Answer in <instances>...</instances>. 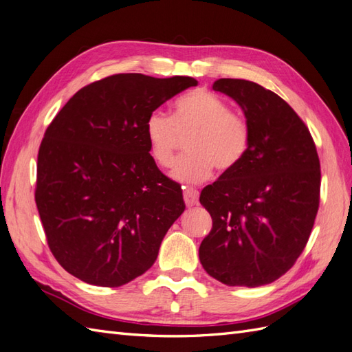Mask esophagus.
I'll use <instances>...</instances> for the list:
<instances>
[{"instance_id":"1","label":"esophagus","mask_w":352,"mask_h":352,"mask_svg":"<svg viewBox=\"0 0 352 352\" xmlns=\"http://www.w3.org/2000/svg\"><path fill=\"white\" fill-rule=\"evenodd\" d=\"M184 200L188 208L195 206L199 203V191L194 190V188H185L184 190Z\"/></svg>"}]
</instances>
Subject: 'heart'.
I'll return each instance as SVG.
<instances>
[{"label":"heart","instance_id":"b5f03b06","mask_svg":"<svg viewBox=\"0 0 352 352\" xmlns=\"http://www.w3.org/2000/svg\"><path fill=\"white\" fill-rule=\"evenodd\" d=\"M144 135L151 157L160 167L171 166L181 139H188V153L171 168V176L181 182H201L212 175L213 167L221 173L234 170L251 146L246 118L206 89L177 98L170 118L161 111L151 113Z\"/></svg>","mask_w":352,"mask_h":352}]
</instances>
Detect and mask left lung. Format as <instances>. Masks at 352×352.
<instances>
[{"label": "left lung", "instance_id": "8db88e82", "mask_svg": "<svg viewBox=\"0 0 352 352\" xmlns=\"http://www.w3.org/2000/svg\"><path fill=\"white\" fill-rule=\"evenodd\" d=\"M213 89L242 107L251 146L241 164L200 194L212 217L200 263L222 284L254 288L285 275L309 241L320 158L307 126L278 94L243 79H219Z\"/></svg>", "mask_w": 352, "mask_h": 352}]
</instances>
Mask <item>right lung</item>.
<instances>
[{
    "label": "right lung",
    "mask_w": 352,
    "mask_h": 352,
    "mask_svg": "<svg viewBox=\"0 0 352 352\" xmlns=\"http://www.w3.org/2000/svg\"><path fill=\"white\" fill-rule=\"evenodd\" d=\"M195 85L188 76L113 74L77 91L47 126L36 204L50 252L70 275L121 287L155 263L185 203L152 160L144 124Z\"/></svg>",
    "instance_id": "add662e5"
}]
</instances>
